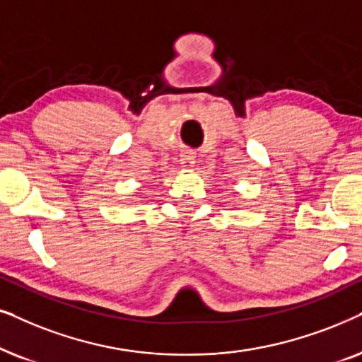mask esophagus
<instances>
[{
  "mask_svg": "<svg viewBox=\"0 0 362 362\" xmlns=\"http://www.w3.org/2000/svg\"><path fill=\"white\" fill-rule=\"evenodd\" d=\"M180 165H182V168H185V170H190V168L195 165V156H194V152H190V151L182 152V156H180Z\"/></svg>",
  "mask_w": 362,
  "mask_h": 362,
  "instance_id": "esophagus-1",
  "label": "esophagus"
}]
</instances>
